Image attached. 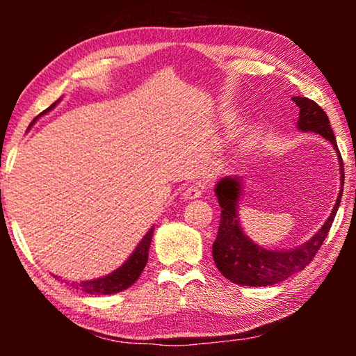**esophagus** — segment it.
Instances as JSON below:
<instances>
[{"label": "esophagus", "instance_id": "34e87169", "mask_svg": "<svg viewBox=\"0 0 356 356\" xmlns=\"http://www.w3.org/2000/svg\"><path fill=\"white\" fill-rule=\"evenodd\" d=\"M201 195H202L201 185H190L186 186L185 191L182 193V197L185 201H190V200H197V197H201Z\"/></svg>", "mask_w": 356, "mask_h": 356}]
</instances>
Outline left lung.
Returning <instances> with one entry per match:
<instances>
[{"label":"left lung","mask_w":356,"mask_h":356,"mask_svg":"<svg viewBox=\"0 0 356 356\" xmlns=\"http://www.w3.org/2000/svg\"><path fill=\"white\" fill-rule=\"evenodd\" d=\"M292 100L300 108L297 130L305 131V134L312 131L333 144L337 160H339L341 174L337 200L327 221L305 243L293 246V248L267 250L252 242L245 234L242 222H240L238 209L243 195V179L238 176H226L220 179L215 185V196L218 197L221 215L218 236L212 245V254L221 275L236 284L251 287L273 286L303 270L316 256L323 240L327 238L337 209H339L342 188H344V165H342L341 154L336 146L333 129L330 127V119L316 102L306 97H292Z\"/></svg>","instance_id":"1"}]
</instances>
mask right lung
<instances>
[{"mask_svg": "<svg viewBox=\"0 0 356 356\" xmlns=\"http://www.w3.org/2000/svg\"><path fill=\"white\" fill-rule=\"evenodd\" d=\"M61 99H58L55 104L51 106H48L45 111H42L38 118H35L31 125H34L35 120H38L40 116L50 113L53 108H55ZM154 226L149 229L146 232V236L141 238V242L136 245V248L134 252L127 257L120 267L116 270H113L111 273H108L105 276H100V278L95 280H86V281H72V287L76 289V291H81L84 293L89 295H111V293H118L122 292L125 289H129L130 286H134L136 280L140 278L144 267L147 264V257H149V248H150V242H152V236H154Z\"/></svg>", "mask_w": 356, "mask_h": 356, "instance_id": "1", "label": "right lung"}]
</instances>
